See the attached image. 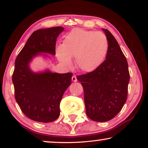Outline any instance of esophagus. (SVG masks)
<instances>
[{
    "mask_svg": "<svg viewBox=\"0 0 148 148\" xmlns=\"http://www.w3.org/2000/svg\"><path fill=\"white\" fill-rule=\"evenodd\" d=\"M72 81L73 82H76L77 81V78H76V75H74V76L72 77Z\"/></svg>",
    "mask_w": 148,
    "mask_h": 148,
    "instance_id": "obj_1",
    "label": "esophagus"
}]
</instances>
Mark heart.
Segmentation results:
<instances>
[{
  "label": "heart",
  "instance_id": "1",
  "mask_svg": "<svg viewBox=\"0 0 148 148\" xmlns=\"http://www.w3.org/2000/svg\"><path fill=\"white\" fill-rule=\"evenodd\" d=\"M109 47L106 35L101 32L76 28L64 36L63 44L56 48L59 61L66 66L76 57L77 67L84 72H91L101 66Z\"/></svg>",
  "mask_w": 148,
  "mask_h": 148
}]
</instances>
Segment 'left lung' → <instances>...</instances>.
<instances>
[{
  "label": "left lung",
  "instance_id": "8db88e82",
  "mask_svg": "<svg viewBox=\"0 0 148 148\" xmlns=\"http://www.w3.org/2000/svg\"><path fill=\"white\" fill-rule=\"evenodd\" d=\"M102 31L109 43L106 60L95 71L77 76L84 88L87 116L98 122L110 121L121 111L130 79L128 63L119 44L108 30Z\"/></svg>",
  "mask_w": 148,
  "mask_h": 148
}]
</instances>
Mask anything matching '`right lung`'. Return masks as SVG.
<instances>
[{
    "label": "right lung",
    "mask_w": 148,
    "mask_h": 148,
    "mask_svg": "<svg viewBox=\"0 0 148 148\" xmlns=\"http://www.w3.org/2000/svg\"><path fill=\"white\" fill-rule=\"evenodd\" d=\"M62 27L35 31L15 61L12 82L15 99L25 116L33 121L49 123L58 118L60 102L71 84L72 74L53 73L46 70L34 72L29 64L34 57L56 55V43Z\"/></svg>",
    "instance_id": "right-lung-1"
}]
</instances>
